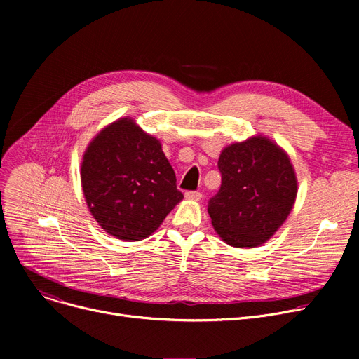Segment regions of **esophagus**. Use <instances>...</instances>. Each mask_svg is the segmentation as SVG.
Wrapping results in <instances>:
<instances>
[{"instance_id":"esophagus-1","label":"esophagus","mask_w":359,"mask_h":359,"mask_svg":"<svg viewBox=\"0 0 359 359\" xmlns=\"http://www.w3.org/2000/svg\"><path fill=\"white\" fill-rule=\"evenodd\" d=\"M184 196H186L187 199H194V201H201V199H202V194H201V192H195V191L186 192Z\"/></svg>"}]
</instances>
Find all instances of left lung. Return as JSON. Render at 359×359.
I'll list each match as a JSON object with an SVG mask.
<instances>
[{
  "mask_svg": "<svg viewBox=\"0 0 359 359\" xmlns=\"http://www.w3.org/2000/svg\"><path fill=\"white\" fill-rule=\"evenodd\" d=\"M221 187L208 214L218 236L233 248H257L290 215L297 177L288 154L266 137H253L221 151Z\"/></svg>",
  "mask_w": 359,
  "mask_h": 359,
  "instance_id": "8db88e82",
  "label": "left lung"
}]
</instances>
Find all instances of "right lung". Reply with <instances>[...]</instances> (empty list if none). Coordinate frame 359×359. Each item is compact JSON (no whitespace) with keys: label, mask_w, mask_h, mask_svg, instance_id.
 <instances>
[{"label":"right lung","mask_w":359,"mask_h":359,"mask_svg":"<svg viewBox=\"0 0 359 359\" xmlns=\"http://www.w3.org/2000/svg\"><path fill=\"white\" fill-rule=\"evenodd\" d=\"M81 186L94 219L126 241L153 234L183 199L160 141L129 118L107 125L88 144Z\"/></svg>","instance_id":"obj_1"}]
</instances>
